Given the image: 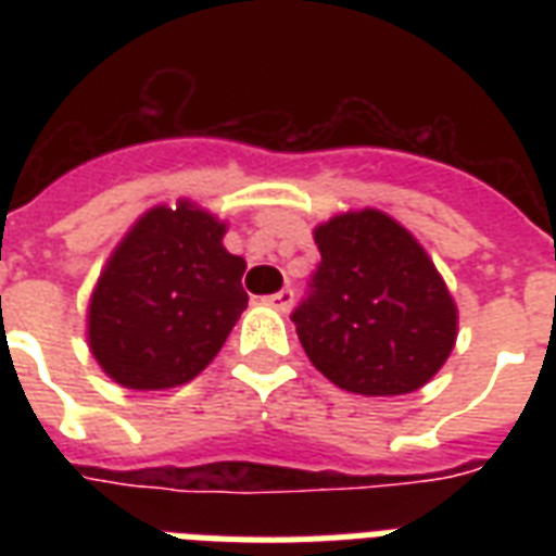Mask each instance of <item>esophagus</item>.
<instances>
[{
    "label": "esophagus",
    "instance_id": "34e87169",
    "mask_svg": "<svg viewBox=\"0 0 556 556\" xmlns=\"http://www.w3.org/2000/svg\"><path fill=\"white\" fill-rule=\"evenodd\" d=\"M265 303L274 305V308L282 314L291 312V305H294V291H291V288H282V291H277V294L265 296Z\"/></svg>",
    "mask_w": 556,
    "mask_h": 556
}]
</instances>
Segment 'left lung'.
Returning <instances> with one entry per match:
<instances>
[{
    "label": "left lung",
    "instance_id": "1",
    "mask_svg": "<svg viewBox=\"0 0 556 556\" xmlns=\"http://www.w3.org/2000/svg\"><path fill=\"white\" fill-rule=\"evenodd\" d=\"M320 265L296 305L305 355L355 395L421 389L456 346L458 312L418 239L380 210L314 227Z\"/></svg>",
    "mask_w": 556,
    "mask_h": 556
}]
</instances>
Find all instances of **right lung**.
Returning <instances> with one entry per match:
<instances>
[{
  "label": "right lung",
  "mask_w": 556,
  "mask_h": 556,
  "mask_svg": "<svg viewBox=\"0 0 556 556\" xmlns=\"http://www.w3.org/2000/svg\"><path fill=\"white\" fill-rule=\"evenodd\" d=\"M225 222L181 199L147 210L121 239L89 300V349L126 389H173L225 346L248 308L244 260Z\"/></svg>",
  "instance_id": "add662e5"
}]
</instances>
